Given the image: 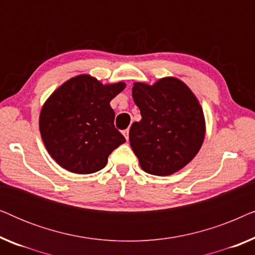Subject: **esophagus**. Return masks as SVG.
<instances>
[{
  "label": "esophagus",
  "instance_id": "obj_1",
  "mask_svg": "<svg viewBox=\"0 0 255 255\" xmlns=\"http://www.w3.org/2000/svg\"><path fill=\"white\" fill-rule=\"evenodd\" d=\"M122 133H123V135H124V138L127 139V140H128V130L127 128V130H124V131H122Z\"/></svg>",
  "mask_w": 255,
  "mask_h": 255
}]
</instances>
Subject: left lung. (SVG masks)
Here are the masks:
<instances>
[{
	"instance_id": "left-lung-1",
	"label": "left lung",
	"mask_w": 255,
	"mask_h": 255,
	"mask_svg": "<svg viewBox=\"0 0 255 255\" xmlns=\"http://www.w3.org/2000/svg\"><path fill=\"white\" fill-rule=\"evenodd\" d=\"M132 97L141 120L130 128V145L142 170L167 176L193 160L205 137L200 101L180 79L166 76L153 85L134 82Z\"/></svg>"
}]
</instances>
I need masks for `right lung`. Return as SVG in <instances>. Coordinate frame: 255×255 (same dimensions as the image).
<instances>
[{"label": "right lung", "instance_id": "right-lung-1", "mask_svg": "<svg viewBox=\"0 0 255 255\" xmlns=\"http://www.w3.org/2000/svg\"><path fill=\"white\" fill-rule=\"evenodd\" d=\"M123 81L103 85L89 74L71 78L45 101L39 131L48 154L62 168L92 174L106 167L110 153L125 141L115 128L111 100Z\"/></svg>", "mask_w": 255, "mask_h": 255}]
</instances>
